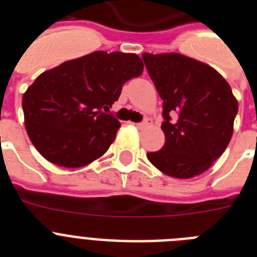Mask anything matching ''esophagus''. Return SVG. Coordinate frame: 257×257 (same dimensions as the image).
Wrapping results in <instances>:
<instances>
[{"mask_svg": "<svg viewBox=\"0 0 257 257\" xmlns=\"http://www.w3.org/2000/svg\"><path fill=\"white\" fill-rule=\"evenodd\" d=\"M135 126L138 127V128H144V127L152 126V121L151 119H145V121L142 122V123H135Z\"/></svg>", "mask_w": 257, "mask_h": 257, "instance_id": "1", "label": "esophagus"}]
</instances>
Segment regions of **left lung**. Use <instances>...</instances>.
Instances as JSON below:
<instances>
[{"instance_id":"left-lung-1","label":"left lung","mask_w":257,"mask_h":257,"mask_svg":"<svg viewBox=\"0 0 257 257\" xmlns=\"http://www.w3.org/2000/svg\"><path fill=\"white\" fill-rule=\"evenodd\" d=\"M143 60L163 100L165 118V145L147 154L149 162L172 178L198 176L228 147L237 99L225 78L206 63L178 52H144ZM174 112L176 121H171Z\"/></svg>"}]
</instances>
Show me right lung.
Segmentation results:
<instances>
[{
	"label": "right lung",
	"instance_id": "add662e5",
	"mask_svg": "<svg viewBox=\"0 0 257 257\" xmlns=\"http://www.w3.org/2000/svg\"><path fill=\"white\" fill-rule=\"evenodd\" d=\"M143 70L136 54L95 51L41 73L22 100L32 144L61 167L94 162L108 151L121 126L103 110L109 112L123 83Z\"/></svg>",
	"mask_w": 257,
	"mask_h": 257
}]
</instances>
